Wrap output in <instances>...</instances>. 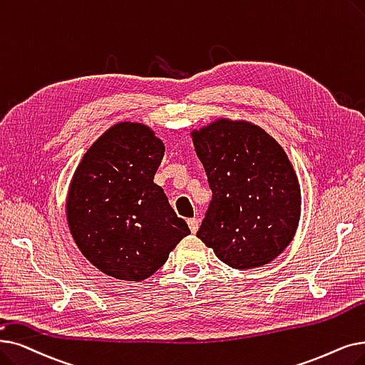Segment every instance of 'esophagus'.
<instances>
[{
  "instance_id": "1",
  "label": "esophagus",
  "mask_w": 365,
  "mask_h": 365,
  "mask_svg": "<svg viewBox=\"0 0 365 365\" xmlns=\"http://www.w3.org/2000/svg\"><path fill=\"white\" fill-rule=\"evenodd\" d=\"M187 225H189V230H191V232H197L198 231V219H187Z\"/></svg>"
}]
</instances>
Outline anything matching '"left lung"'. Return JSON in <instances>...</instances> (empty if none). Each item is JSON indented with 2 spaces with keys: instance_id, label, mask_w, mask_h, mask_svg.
I'll return each mask as SVG.
<instances>
[{
  "instance_id": "obj_1",
  "label": "left lung",
  "mask_w": 365,
  "mask_h": 365,
  "mask_svg": "<svg viewBox=\"0 0 365 365\" xmlns=\"http://www.w3.org/2000/svg\"><path fill=\"white\" fill-rule=\"evenodd\" d=\"M191 137L213 192L197 237L237 270L270 264L292 242L301 216L287 152L243 119L217 118Z\"/></svg>"
}]
</instances>
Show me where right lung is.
I'll return each mask as SVG.
<instances>
[{"instance_id":"right-lung-1","label":"right lung","mask_w":365,"mask_h":365,"mask_svg":"<svg viewBox=\"0 0 365 365\" xmlns=\"http://www.w3.org/2000/svg\"><path fill=\"white\" fill-rule=\"evenodd\" d=\"M164 152L150 126L119 122L93 141L73 174L66 201L70 232L107 276L145 280L191 234L153 183Z\"/></svg>"}]
</instances>
